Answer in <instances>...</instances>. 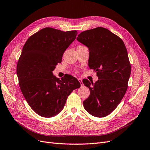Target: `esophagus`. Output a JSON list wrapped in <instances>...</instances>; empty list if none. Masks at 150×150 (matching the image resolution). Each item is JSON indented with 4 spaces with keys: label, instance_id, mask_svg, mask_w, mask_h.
Here are the masks:
<instances>
[{
    "label": "esophagus",
    "instance_id": "esophagus-1",
    "mask_svg": "<svg viewBox=\"0 0 150 150\" xmlns=\"http://www.w3.org/2000/svg\"><path fill=\"white\" fill-rule=\"evenodd\" d=\"M78 80H79V82L80 83L81 86H83V82H82V80H81V79H78Z\"/></svg>",
    "mask_w": 150,
    "mask_h": 150
}]
</instances>
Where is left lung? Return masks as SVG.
<instances>
[{"instance_id": "left-lung-1", "label": "left lung", "mask_w": 150, "mask_h": 150, "mask_svg": "<svg viewBox=\"0 0 150 150\" xmlns=\"http://www.w3.org/2000/svg\"><path fill=\"white\" fill-rule=\"evenodd\" d=\"M76 40L89 49L88 66L98 77L95 83L83 80L90 90L84 108L95 117H106L117 108L128 87L131 66L127 49L119 36L103 27L83 31Z\"/></svg>"}]
</instances>
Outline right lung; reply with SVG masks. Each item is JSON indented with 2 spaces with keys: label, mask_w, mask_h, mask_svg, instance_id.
<instances>
[{
  "label": "right lung",
  "mask_w": 150,
  "mask_h": 150,
  "mask_svg": "<svg viewBox=\"0 0 150 150\" xmlns=\"http://www.w3.org/2000/svg\"><path fill=\"white\" fill-rule=\"evenodd\" d=\"M77 31L44 28L30 36L22 49L16 74L22 94L29 106L43 117H52L63 109L80 82L70 75L61 80L52 71L76 38Z\"/></svg>",
  "instance_id": "1"
}]
</instances>
